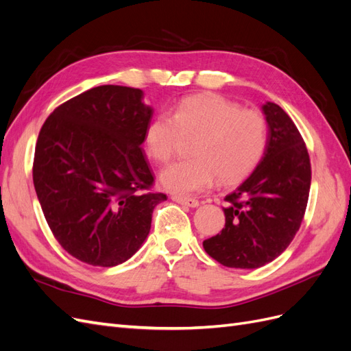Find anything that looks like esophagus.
I'll return each instance as SVG.
<instances>
[{
  "label": "esophagus",
  "mask_w": 351,
  "mask_h": 351,
  "mask_svg": "<svg viewBox=\"0 0 351 351\" xmlns=\"http://www.w3.org/2000/svg\"><path fill=\"white\" fill-rule=\"evenodd\" d=\"M174 202H177V204H182V205H186L189 208H196L199 206V200L195 199V197H186V196H173L171 197Z\"/></svg>",
  "instance_id": "esophagus-1"
}]
</instances>
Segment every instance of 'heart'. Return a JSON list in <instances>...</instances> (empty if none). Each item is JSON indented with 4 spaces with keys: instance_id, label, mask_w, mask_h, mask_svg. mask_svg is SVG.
<instances>
[{
    "instance_id": "b5f03b06",
    "label": "heart",
    "mask_w": 351,
    "mask_h": 351,
    "mask_svg": "<svg viewBox=\"0 0 351 351\" xmlns=\"http://www.w3.org/2000/svg\"><path fill=\"white\" fill-rule=\"evenodd\" d=\"M182 136L195 137V156L165 168L159 183L168 192L189 195L208 189L217 177L222 184L247 177L267 149L268 125L258 110L240 108L237 102L217 93H200L180 101L171 115L159 112L147 123V155L168 164Z\"/></svg>"
}]
</instances>
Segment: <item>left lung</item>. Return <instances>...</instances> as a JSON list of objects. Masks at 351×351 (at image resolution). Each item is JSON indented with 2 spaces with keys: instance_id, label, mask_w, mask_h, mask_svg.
Segmentation results:
<instances>
[{
  "instance_id": "obj_1",
  "label": "left lung",
  "mask_w": 351,
  "mask_h": 351,
  "mask_svg": "<svg viewBox=\"0 0 351 351\" xmlns=\"http://www.w3.org/2000/svg\"><path fill=\"white\" fill-rule=\"evenodd\" d=\"M268 123L259 165L226 196V226L204 241L210 258L228 268L254 269L289 247L304 217L311 190V159L295 124L280 105L262 107Z\"/></svg>"
}]
</instances>
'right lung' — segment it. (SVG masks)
<instances>
[{
  "label": "right lung",
  "mask_w": 351,
  "mask_h": 351,
  "mask_svg": "<svg viewBox=\"0 0 351 351\" xmlns=\"http://www.w3.org/2000/svg\"><path fill=\"white\" fill-rule=\"evenodd\" d=\"M136 88L104 84L61 104L39 132L34 184L61 247L93 267L125 262L149 234L154 176L141 145L152 108Z\"/></svg>",
  "instance_id": "1"
}]
</instances>
